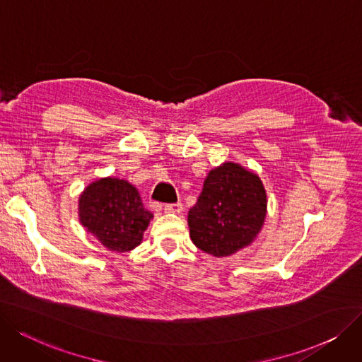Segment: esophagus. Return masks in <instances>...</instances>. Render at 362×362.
<instances>
[{"label": "esophagus", "mask_w": 362, "mask_h": 362, "mask_svg": "<svg viewBox=\"0 0 362 362\" xmlns=\"http://www.w3.org/2000/svg\"><path fill=\"white\" fill-rule=\"evenodd\" d=\"M163 211H165V214H180L182 211V205L181 204H169V205H165Z\"/></svg>", "instance_id": "esophagus-1"}]
</instances>
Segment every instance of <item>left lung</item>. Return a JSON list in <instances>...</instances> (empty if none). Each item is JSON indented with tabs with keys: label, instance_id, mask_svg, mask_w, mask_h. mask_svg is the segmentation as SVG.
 Here are the masks:
<instances>
[{
	"label": "left lung",
	"instance_id": "1",
	"mask_svg": "<svg viewBox=\"0 0 362 362\" xmlns=\"http://www.w3.org/2000/svg\"><path fill=\"white\" fill-rule=\"evenodd\" d=\"M266 215L263 181L239 163L224 162L209 170L187 220L196 247L221 258L251 245L262 231Z\"/></svg>",
	"mask_w": 362,
	"mask_h": 362
}]
</instances>
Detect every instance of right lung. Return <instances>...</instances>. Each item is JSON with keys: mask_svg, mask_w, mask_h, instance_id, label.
Instances as JSON below:
<instances>
[{"mask_svg": "<svg viewBox=\"0 0 362 362\" xmlns=\"http://www.w3.org/2000/svg\"><path fill=\"white\" fill-rule=\"evenodd\" d=\"M78 220L105 248L127 252L141 245L153 214L144 208L134 184L105 177L92 181L78 196Z\"/></svg>", "mask_w": 362, "mask_h": 362, "instance_id": "obj_1", "label": "right lung"}]
</instances>
